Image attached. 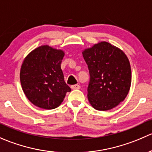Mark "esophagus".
Returning a JSON list of instances; mask_svg holds the SVG:
<instances>
[{"mask_svg": "<svg viewBox=\"0 0 152 152\" xmlns=\"http://www.w3.org/2000/svg\"><path fill=\"white\" fill-rule=\"evenodd\" d=\"M71 88L73 89V90L80 89V86L77 85V84H76V85H72V86H71Z\"/></svg>", "mask_w": 152, "mask_h": 152, "instance_id": "esophagus-1", "label": "esophagus"}]
</instances>
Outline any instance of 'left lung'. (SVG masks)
Instances as JSON below:
<instances>
[{
  "mask_svg": "<svg viewBox=\"0 0 152 152\" xmlns=\"http://www.w3.org/2000/svg\"><path fill=\"white\" fill-rule=\"evenodd\" d=\"M90 82L88 99L97 110L114 108L124 100L132 81L130 64L124 53L107 42H99L83 51Z\"/></svg>",
  "mask_w": 152,
  "mask_h": 152,
  "instance_id": "8db88e82",
  "label": "left lung"
}]
</instances>
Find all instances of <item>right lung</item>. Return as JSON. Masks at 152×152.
<instances>
[{"mask_svg": "<svg viewBox=\"0 0 152 152\" xmlns=\"http://www.w3.org/2000/svg\"><path fill=\"white\" fill-rule=\"evenodd\" d=\"M64 52L49 45L36 48L25 58L20 73L22 88L32 104L46 110L56 108L71 91L61 68Z\"/></svg>", "mask_w": 152, "mask_h": 152, "instance_id": "add662e5", "label": "right lung"}]
</instances>
